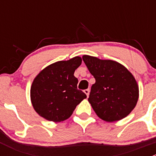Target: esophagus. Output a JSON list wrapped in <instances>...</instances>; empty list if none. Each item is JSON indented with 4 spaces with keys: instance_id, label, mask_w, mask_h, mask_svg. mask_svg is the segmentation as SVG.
Masks as SVG:
<instances>
[{
    "instance_id": "esophagus-1",
    "label": "esophagus",
    "mask_w": 156,
    "mask_h": 156,
    "mask_svg": "<svg viewBox=\"0 0 156 156\" xmlns=\"http://www.w3.org/2000/svg\"><path fill=\"white\" fill-rule=\"evenodd\" d=\"M84 92L85 93V94H86V95H87V97H88V96H89V94H90V90L89 89L84 90Z\"/></svg>"
}]
</instances>
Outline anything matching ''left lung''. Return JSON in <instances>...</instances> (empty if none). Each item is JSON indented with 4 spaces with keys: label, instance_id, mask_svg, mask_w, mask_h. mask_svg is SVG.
Returning <instances> with one entry per match:
<instances>
[{
    "label": "left lung",
    "instance_id": "obj_1",
    "mask_svg": "<svg viewBox=\"0 0 156 156\" xmlns=\"http://www.w3.org/2000/svg\"><path fill=\"white\" fill-rule=\"evenodd\" d=\"M82 59L96 80L88 101L98 117L112 122L128 115L139 98V87L133 75L115 61L87 55Z\"/></svg>",
    "mask_w": 156,
    "mask_h": 156
}]
</instances>
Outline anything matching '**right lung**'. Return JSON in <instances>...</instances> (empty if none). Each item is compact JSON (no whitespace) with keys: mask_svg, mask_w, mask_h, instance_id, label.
<instances>
[{"mask_svg":"<svg viewBox=\"0 0 156 156\" xmlns=\"http://www.w3.org/2000/svg\"><path fill=\"white\" fill-rule=\"evenodd\" d=\"M81 61V57L75 56L54 62L36 76L31 87V100L39 115L51 122H62L87 97L78 89V80L74 76Z\"/></svg>","mask_w":156,"mask_h":156,"instance_id":"add662e5","label":"right lung"}]
</instances>
